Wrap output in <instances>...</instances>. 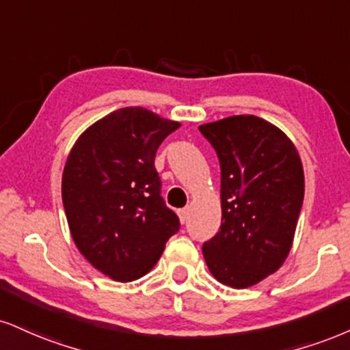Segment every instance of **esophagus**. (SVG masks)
I'll return each mask as SVG.
<instances>
[{"label":"esophagus","instance_id":"esophagus-1","mask_svg":"<svg viewBox=\"0 0 350 350\" xmlns=\"http://www.w3.org/2000/svg\"><path fill=\"white\" fill-rule=\"evenodd\" d=\"M179 218H180V221H183V223L187 221V218H189V207L179 210Z\"/></svg>","mask_w":350,"mask_h":350}]
</instances>
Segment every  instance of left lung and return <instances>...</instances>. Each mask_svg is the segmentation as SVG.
I'll use <instances>...</instances> for the list:
<instances>
[{"mask_svg":"<svg viewBox=\"0 0 350 350\" xmlns=\"http://www.w3.org/2000/svg\"><path fill=\"white\" fill-rule=\"evenodd\" d=\"M199 130L221 167V226L202 246L205 262L221 284L252 287L292 250L305 193L300 154L279 127L250 113Z\"/></svg>","mask_w":350,"mask_h":350,"instance_id":"8db88e82","label":"left lung"}]
</instances>
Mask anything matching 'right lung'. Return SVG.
<instances>
[{
    "label": "right lung",
    "mask_w": 350,
    "mask_h": 350,
    "mask_svg": "<svg viewBox=\"0 0 350 350\" xmlns=\"http://www.w3.org/2000/svg\"><path fill=\"white\" fill-rule=\"evenodd\" d=\"M179 127L145 107L117 109L90 125L70 150L62 199L71 238L112 280L148 273L179 230L154 170L158 146Z\"/></svg>",
    "instance_id": "right-lung-1"
}]
</instances>
